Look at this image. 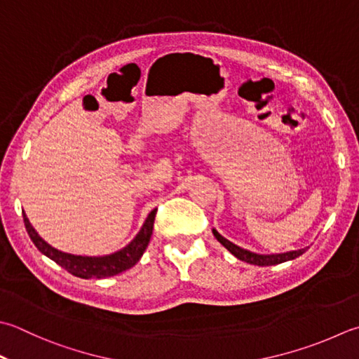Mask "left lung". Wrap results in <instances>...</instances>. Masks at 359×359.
Instances as JSON below:
<instances>
[{"instance_id":"1","label":"left lung","mask_w":359,"mask_h":359,"mask_svg":"<svg viewBox=\"0 0 359 359\" xmlns=\"http://www.w3.org/2000/svg\"><path fill=\"white\" fill-rule=\"evenodd\" d=\"M213 235L216 236V240L219 241L224 248L229 249L231 254H233L236 258H240L241 262H245L249 264H255V266H272V264H280L285 262H290V259H294L300 257L302 254H305V249H299V250H292V252H286V254H277V255H258V254H252V252L238 248L233 243H230L226 238L221 236L216 230H213Z\"/></svg>"}]
</instances>
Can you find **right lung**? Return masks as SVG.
<instances>
[{"mask_svg":"<svg viewBox=\"0 0 359 359\" xmlns=\"http://www.w3.org/2000/svg\"><path fill=\"white\" fill-rule=\"evenodd\" d=\"M156 215L157 208H154L149 216H147L142 230H140L138 235L133 238V241L129 245H126L124 249L107 257H77L65 254V252L54 249L46 241L41 240L37 231L31 226V222L25 213L23 221L27 230V235H29L32 243L35 244V248L48 258H51L53 262L62 266L63 269L81 278H105L114 277L116 273L128 271L132 266H135L138 263V259L144 254L147 244H149Z\"/></svg>","mask_w":359,"mask_h":359,"instance_id":"obj_1","label":"right lung"}]
</instances>
